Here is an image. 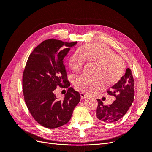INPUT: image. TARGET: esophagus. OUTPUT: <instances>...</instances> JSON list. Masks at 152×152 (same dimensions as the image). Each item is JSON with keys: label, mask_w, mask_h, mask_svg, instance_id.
<instances>
[{"label": "esophagus", "mask_w": 152, "mask_h": 152, "mask_svg": "<svg viewBox=\"0 0 152 152\" xmlns=\"http://www.w3.org/2000/svg\"><path fill=\"white\" fill-rule=\"evenodd\" d=\"M80 96H81V98L82 99H86L87 98H88V95L84 93H80Z\"/></svg>", "instance_id": "34e87169"}]
</instances>
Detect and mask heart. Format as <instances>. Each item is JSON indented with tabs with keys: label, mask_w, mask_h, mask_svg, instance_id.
I'll list each match as a JSON object with an SVG mask.
<instances>
[{
	"label": "heart",
	"mask_w": 152,
	"mask_h": 152,
	"mask_svg": "<svg viewBox=\"0 0 152 152\" xmlns=\"http://www.w3.org/2000/svg\"><path fill=\"white\" fill-rule=\"evenodd\" d=\"M87 58L97 63V65L93 71L94 75L82 74L75 77L74 84L78 89L93 94L101 88L103 80L107 84H113L121 78L124 68V63L107 45L93 44L78 49L70 60L73 70L83 68Z\"/></svg>",
	"instance_id": "b5f03b06"
}]
</instances>
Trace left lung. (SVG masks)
<instances>
[{"label": "left lung", "instance_id": "8db88e82", "mask_svg": "<svg viewBox=\"0 0 152 152\" xmlns=\"http://www.w3.org/2000/svg\"><path fill=\"white\" fill-rule=\"evenodd\" d=\"M108 94L115 96V101L111 104L104 105L102 100L97 99L96 117L103 122L112 123L118 121L127 113L134 101V79L129 68H127L125 74L110 87Z\"/></svg>", "mask_w": 152, "mask_h": 152}]
</instances>
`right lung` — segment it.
<instances>
[{
	"label": "right lung",
	"instance_id": "obj_1",
	"mask_svg": "<svg viewBox=\"0 0 152 152\" xmlns=\"http://www.w3.org/2000/svg\"><path fill=\"white\" fill-rule=\"evenodd\" d=\"M77 42L44 40L28 57L23 75L24 99L32 117L42 126L54 129L70 120L80 95L69 87L63 99L55 94L58 86L68 87L64 58Z\"/></svg>",
	"mask_w": 152,
	"mask_h": 152
}]
</instances>
